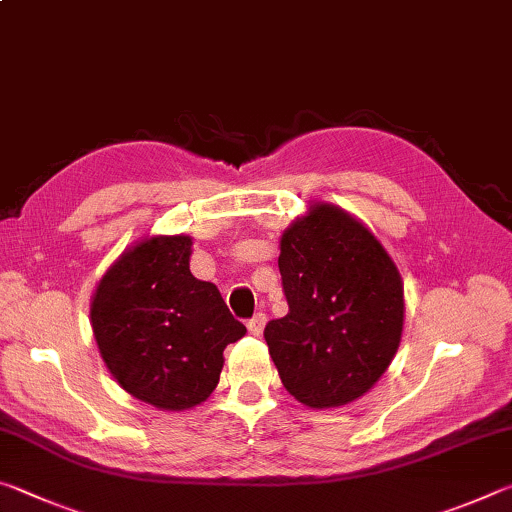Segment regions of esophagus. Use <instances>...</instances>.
Listing matches in <instances>:
<instances>
[{
	"instance_id": "34e87169",
	"label": "esophagus",
	"mask_w": 512,
	"mask_h": 512,
	"mask_svg": "<svg viewBox=\"0 0 512 512\" xmlns=\"http://www.w3.org/2000/svg\"><path fill=\"white\" fill-rule=\"evenodd\" d=\"M248 332L253 334V336H259L264 332V325H266V314H262V311H259V314H255L253 318L248 320Z\"/></svg>"
}]
</instances>
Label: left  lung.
<instances>
[{"label":"left lung","mask_w":512,"mask_h":512,"mask_svg":"<svg viewBox=\"0 0 512 512\" xmlns=\"http://www.w3.org/2000/svg\"><path fill=\"white\" fill-rule=\"evenodd\" d=\"M289 314L264 339L287 391L311 409L357 400L402 339L404 289L393 259L359 221L314 205L280 241Z\"/></svg>","instance_id":"left-lung-1"}]
</instances>
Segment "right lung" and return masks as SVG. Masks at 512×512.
Instances as JSON below:
<instances>
[{"instance_id": "add662e5", "label": "right lung", "mask_w": 512, "mask_h": 512, "mask_svg": "<svg viewBox=\"0 0 512 512\" xmlns=\"http://www.w3.org/2000/svg\"><path fill=\"white\" fill-rule=\"evenodd\" d=\"M192 239L151 237L103 275L92 300L99 352L121 388L164 411L201 404L223 350L246 334L212 282L189 271Z\"/></svg>"}]
</instances>
